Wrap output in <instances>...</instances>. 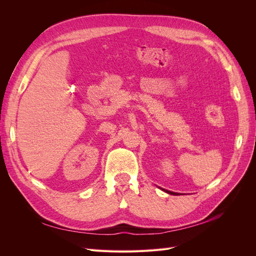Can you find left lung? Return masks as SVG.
<instances>
[{"instance_id": "left-lung-1", "label": "left lung", "mask_w": 256, "mask_h": 256, "mask_svg": "<svg viewBox=\"0 0 256 256\" xmlns=\"http://www.w3.org/2000/svg\"><path fill=\"white\" fill-rule=\"evenodd\" d=\"M164 191H166V193H168V194H172V196H178L177 193H175V192H172V191H168V190H166V189H162Z\"/></svg>"}]
</instances>
